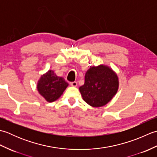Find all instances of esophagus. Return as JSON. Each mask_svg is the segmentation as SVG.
I'll list each match as a JSON object with an SVG mask.
<instances>
[{
  "mask_svg": "<svg viewBox=\"0 0 157 157\" xmlns=\"http://www.w3.org/2000/svg\"><path fill=\"white\" fill-rule=\"evenodd\" d=\"M70 85L73 86V87H76L78 86V83H77V82H73L70 83Z\"/></svg>",
  "mask_w": 157,
  "mask_h": 157,
  "instance_id": "esophagus-1",
  "label": "esophagus"
}]
</instances>
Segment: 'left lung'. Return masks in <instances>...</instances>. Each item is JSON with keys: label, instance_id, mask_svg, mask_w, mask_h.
I'll list each match as a JSON object with an SVG mask.
<instances>
[{"label": "left lung", "instance_id": "1", "mask_svg": "<svg viewBox=\"0 0 157 157\" xmlns=\"http://www.w3.org/2000/svg\"><path fill=\"white\" fill-rule=\"evenodd\" d=\"M116 72L106 65L90 67L86 73L84 84L79 88L82 98L92 107H101L114 97L119 88Z\"/></svg>", "mask_w": 157, "mask_h": 157}]
</instances>
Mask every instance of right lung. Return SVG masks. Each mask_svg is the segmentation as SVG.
<instances>
[{"label":"right lung","mask_w":157,"mask_h":157,"mask_svg":"<svg viewBox=\"0 0 157 157\" xmlns=\"http://www.w3.org/2000/svg\"><path fill=\"white\" fill-rule=\"evenodd\" d=\"M69 86L62 77H59L52 70L42 74L37 83V90L43 98L48 102L59 99Z\"/></svg>","instance_id":"obj_1"}]
</instances>
